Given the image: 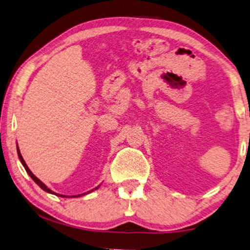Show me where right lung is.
Masks as SVG:
<instances>
[{"label": "right lung", "instance_id": "1", "mask_svg": "<svg viewBox=\"0 0 250 250\" xmlns=\"http://www.w3.org/2000/svg\"><path fill=\"white\" fill-rule=\"evenodd\" d=\"M17 146H18V145H17ZM17 150H18V156H19V160H20V162H21V163H22V165H23V167H24V170H26V171H27V173L30 175V178H31V179H33V180H34L35 182H36V184H37L38 186H40V187H41L42 189H43V190H44V191H46V192H48V194H53V195H58V194H55V192H53V191H52L50 188H47V187H46V186H45V185L43 184V182H42V181L40 180V179H38V178H36V177H35V175L33 174V172H31V171L29 170V167H27L26 162H24V161H23V159H22V156H21V154H20V150H19V147H17ZM97 188H98V187H96V188H95V189H97ZM95 189H94V190H95ZM90 191H93V190H90ZM88 192H89V191H88ZM82 195H85V194H82ZM58 196H61V197H65V196H63V195H58ZM79 196H80V195H78V196H72V197H79Z\"/></svg>", "mask_w": 250, "mask_h": 250}]
</instances>
